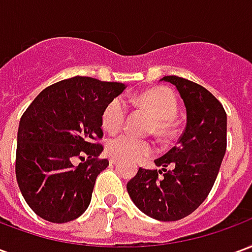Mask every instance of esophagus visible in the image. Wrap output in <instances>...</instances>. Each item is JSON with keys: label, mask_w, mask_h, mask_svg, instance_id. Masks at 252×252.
<instances>
[{"label": "esophagus", "mask_w": 252, "mask_h": 252, "mask_svg": "<svg viewBox=\"0 0 252 252\" xmlns=\"http://www.w3.org/2000/svg\"><path fill=\"white\" fill-rule=\"evenodd\" d=\"M109 162H110V164H116V162H117V159H116V158H110Z\"/></svg>", "instance_id": "34e87169"}]
</instances>
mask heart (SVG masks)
Returning <instances> with one entry per match:
<instances>
[{
    "mask_svg": "<svg viewBox=\"0 0 252 252\" xmlns=\"http://www.w3.org/2000/svg\"><path fill=\"white\" fill-rule=\"evenodd\" d=\"M139 106L147 109L155 117L153 131L160 137L170 136L174 131V117L178 110V101L175 94L166 88H157L143 92L132 98ZM128 108L123 97L110 99L102 110L101 124L109 133L120 131L126 121ZM106 151L113 158L137 160L150 157L154 153L153 143L137 139L131 135H119L106 143Z\"/></svg>",
    "mask_w": 252,
    "mask_h": 252,
    "instance_id": "obj_1",
    "label": "heart"
}]
</instances>
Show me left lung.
I'll return each instance as SVG.
<instances>
[{
  "mask_svg": "<svg viewBox=\"0 0 252 252\" xmlns=\"http://www.w3.org/2000/svg\"><path fill=\"white\" fill-rule=\"evenodd\" d=\"M186 108V128L178 144L155 160L160 170L139 169L126 184L133 204L147 216L175 221L189 216L213 188L227 148V113L205 88L167 75Z\"/></svg>",
  "mask_w": 252,
  "mask_h": 252,
  "instance_id": "8db88e82",
  "label": "left lung"
}]
</instances>
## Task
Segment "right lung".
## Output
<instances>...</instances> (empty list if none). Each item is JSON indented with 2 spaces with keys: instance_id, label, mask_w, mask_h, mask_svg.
<instances>
[{
  "instance_id": "right-lung-1",
  "label": "right lung",
  "mask_w": 252,
  "mask_h": 252,
  "mask_svg": "<svg viewBox=\"0 0 252 252\" xmlns=\"http://www.w3.org/2000/svg\"><path fill=\"white\" fill-rule=\"evenodd\" d=\"M124 89L78 75L44 89L21 116L16 178L37 216L67 222L88 209L97 175L109 166L98 159L102 110Z\"/></svg>"
}]
</instances>
